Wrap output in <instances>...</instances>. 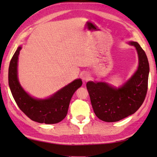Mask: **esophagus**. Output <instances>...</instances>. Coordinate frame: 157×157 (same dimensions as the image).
<instances>
[{
    "instance_id": "esophagus-1",
    "label": "esophagus",
    "mask_w": 157,
    "mask_h": 157,
    "mask_svg": "<svg viewBox=\"0 0 157 157\" xmlns=\"http://www.w3.org/2000/svg\"><path fill=\"white\" fill-rule=\"evenodd\" d=\"M82 78L84 81H87L88 79L90 78V75L88 73H84L82 75Z\"/></svg>"
}]
</instances>
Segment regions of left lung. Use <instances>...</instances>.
I'll use <instances>...</instances> for the list:
<instances>
[{
  "mask_svg": "<svg viewBox=\"0 0 157 157\" xmlns=\"http://www.w3.org/2000/svg\"><path fill=\"white\" fill-rule=\"evenodd\" d=\"M137 51V71L119 88L106 82H88L86 88L95 115L106 122H115L134 114L144 102L148 90L149 63L144 50L138 42H130Z\"/></svg>",
  "mask_w": 157,
  "mask_h": 157,
  "instance_id": "left-lung-1",
  "label": "left lung"
}]
</instances>
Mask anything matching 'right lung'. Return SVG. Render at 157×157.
I'll return each mask as SVG.
<instances>
[{
    "label": "right lung",
    "instance_id": "right-lung-1",
    "mask_svg": "<svg viewBox=\"0 0 157 157\" xmlns=\"http://www.w3.org/2000/svg\"><path fill=\"white\" fill-rule=\"evenodd\" d=\"M21 50V46H19L9 68V85L17 105L32 121L46 124L61 121L67 114L72 96L82 85V79H75L46 99L33 98L23 89L18 80L17 61Z\"/></svg>",
    "mask_w": 157,
    "mask_h": 157
}]
</instances>
